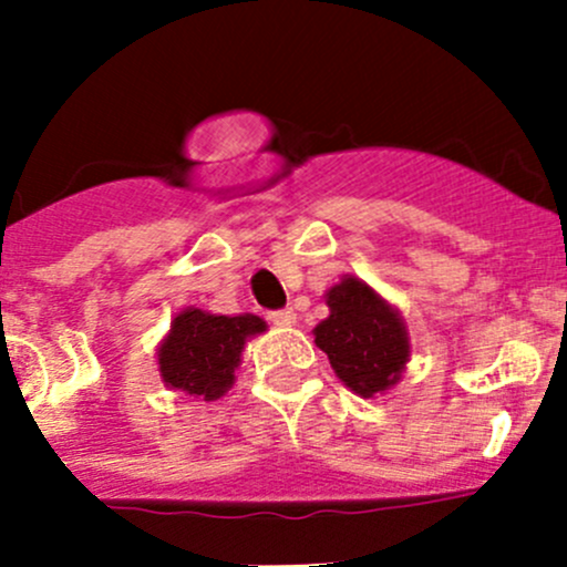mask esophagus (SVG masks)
<instances>
[{"label": "esophagus", "mask_w": 567, "mask_h": 567, "mask_svg": "<svg viewBox=\"0 0 567 567\" xmlns=\"http://www.w3.org/2000/svg\"><path fill=\"white\" fill-rule=\"evenodd\" d=\"M268 320H271L274 326H279V329H290V326H296V312L293 310L268 312Z\"/></svg>", "instance_id": "esophagus-1"}]
</instances>
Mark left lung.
Listing matches in <instances>:
<instances>
[{
	"instance_id": "left-lung-1",
	"label": "left lung",
	"mask_w": 567,
	"mask_h": 567,
	"mask_svg": "<svg viewBox=\"0 0 567 567\" xmlns=\"http://www.w3.org/2000/svg\"><path fill=\"white\" fill-rule=\"evenodd\" d=\"M329 318L312 329L337 379L362 398L384 394L400 381L411 357L409 331L390 301L368 282L342 277L326 290Z\"/></svg>"
}]
</instances>
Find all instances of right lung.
<instances>
[{
	"instance_id": "obj_1",
	"label": "right lung",
	"mask_w": 567,
	"mask_h": 567,
	"mask_svg": "<svg viewBox=\"0 0 567 567\" xmlns=\"http://www.w3.org/2000/svg\"><path fill=\"white\" fill-rule=\"evenodd\" d=\"M266 320L244 316H210L188 307L177 312L169 334L158 346V373L169 390L199 400H219L236 381L241 351L249 337L262 334Z\"/></svg>"
}]
</instances>
